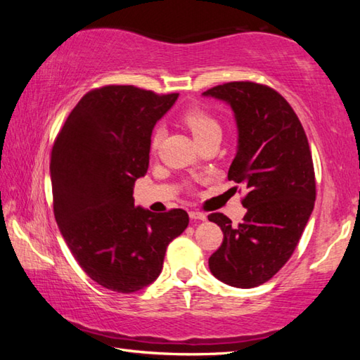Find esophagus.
<instances>
[{
  "label": "esophagus",
  "mask_w": 360,
  "mask_h": 360,
  "mask_svg": "<svg viewBox=\"0 0 360 360\" xmlns=\"http://www.w3.org/2000/svg\"><path fill=\"white\" fill-rule=\"evenodd\" d=\"M188 216H191L192 221H205L206 219V214H203V212L200 211H191L188 212Z\"/></svg>",
  "instance_id": "esophagus-1"
}]
</instances>
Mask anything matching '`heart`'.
<instances>
[{
	"mask_svg": "<svg viewBox=\"0 0 360 360\" xmlns=\"http://www.w3.org/2000/svg\"><path fill=\"white\" fill-rule=\"evenodd\" d=\"M182 120H184L187 129L192 131V135L195 139H197V143L211 135H216V133H221V125H219V122L212 117L208 111H205L202 108L187 109L184 115H182ZM160 141H162V129H155L150 138L152 150L158 149Z\"/></svg>",
	"mask_w": 360,
	"mask_h": 360,
	"instance_id": "1",
	"label": "heart"
}]
</instances>
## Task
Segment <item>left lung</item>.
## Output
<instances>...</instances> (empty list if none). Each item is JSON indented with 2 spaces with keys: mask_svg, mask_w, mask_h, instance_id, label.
Instances as JSON below:
<instances>
[{
  "mask_svg": "<svg viewBox=\"0 0 360 360\" xmlns=\"http://www.w3.org/2000/svg\"><path fill=\"white\" fill-rule=\"evenodd\" d=\"M233 111L238 131L229 179L246 188L238 227L222 212L210 214L224 233L210 257L219 281L249 289L266 283L295 251L316 200L311 150L290 105L255 82H227L203 92Z\"/></svg>",
  "mask_w": 360,
  "mask_h": 360,
  "instance_id": "left-lung-1",
  "label": "left lung"
}]
</instances>
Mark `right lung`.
<instances>
[{"label": "right lung", "mask_w": 360, "mask_h": 360, "mask_svg": "<svg viewBox=\"0 0 360 360\" xmlns=\"http://www.w3.org/2000/svg\"><path fill=\"white\" fill-rule=\"evenodd\" d=\"M133 85L84 95L53 143V214L71 254L103 288L131 294L154 283L169 243L188 225L184 210L135 206L149 168L152 130L178 100Z\"/></svg>", "instance_id": "right-lung-1"}]
</instances>
